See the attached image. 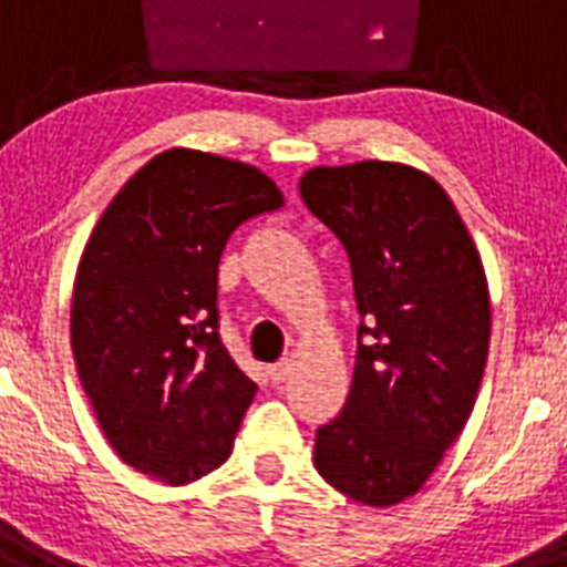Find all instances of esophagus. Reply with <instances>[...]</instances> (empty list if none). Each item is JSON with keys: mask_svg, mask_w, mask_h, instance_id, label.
I'll return each instance as SVG.
<instances>
[{"mask_svg": "<svg viewBox=\"0 0 567 567\" xmlns=\"http://www.w3.org/2000/svg\"><path fill=\"white\" fill-rule=\"evenodd\" d=\"M292 374V360H280V363L269 365V380L272 383H284Z\"/></svg>", "mask_w": 567, "mask_h": 567, "instance_id": "1", "label": "esophagus"}]
</instances>
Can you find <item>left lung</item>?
I'll use <instances>...</instances> for the list:
<instances>
[{"label":"left lung","mask_w":567,"mask_h":567,"mask_svg":"<svg viewBox=\"0 0 567 567\" xmlns=\"http://www.w3.org/2000/svg\"><path fill=\"white\" fill-rule=\"evenodd\" d=\"M298 189L346 247L363 318L352 389L318 429L315 468L354 503L389 508L423 488L474 412L491 338L483 260L417 167H312Z\"/></svg>","instance_id":"8db88e82"}]
</instances>
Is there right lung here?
<instances>
[{
    "label": "right lung",
    "mask_w": 567,
    "mask_h": 567,
    "mask_svg": "<svg viewBox=\"0 0 567 567\" xmlns=\"http://www.w3.org/2000/svg\"><path fill=\"white\" fill-rule=\"evenodd\" d=\"M284 207L267 173L173 147L118 189L84 244L70 346L99 429L130 468L187 485L233 454L258 385L218 334L229 235Z\"/></svg>",
    "instance_id": "right-lung-1"
}]
</instances>
